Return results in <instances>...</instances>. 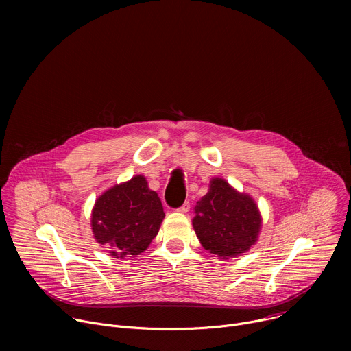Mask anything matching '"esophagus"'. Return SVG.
<instances>
[{"label":"esophagus","mask_w":351,"mask_h":351,"mask_svg":"<svg viewBox=\"0 0 351 351\" xmlns=\"http://www.w3.org/2000/svg\"><path fill=\"white\" fill-rule=\"evenodd\" d=\"M189 210H190V204H189V203H184V204H183L178 211H179V213H182V214H187V213H189Z\"/></svg>","instance_id":"obj_1"}]
</instances>
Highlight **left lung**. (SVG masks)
I'll list each match as a JSON object with an SVG mask.
<instances>
[{
	"label": "left lung",
	"instance_id": "obj_1",
	"mask_svg": "<svg viewBox=\"0 0 351 351\" xmlns=\"http://www.w3.org/2000/svg\"><path fill=\"white\" fill-rule=\"evenodd\" d=\"M191 223L207 252L219 260H230L257 243L263 218L252 195L222 178H213L207 194L194 207Z\"/></svg>",
	"mask_w": 351,
	"mask_h": 351
}]
</instances>
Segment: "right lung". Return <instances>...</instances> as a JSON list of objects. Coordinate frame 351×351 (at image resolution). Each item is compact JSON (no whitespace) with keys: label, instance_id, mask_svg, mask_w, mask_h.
<instances>
[{"label":"right lung","instance_id":"add662e5","mask_svg":"<svg viewBox=\"0 0 351 351\" xmlns=\"http://www.w3.org/2000/svg\"><path fill=\"white\" fill-rule=\"evenodd\" d=\"M164 218L161 198L148 189L145 176L136 175L98 195L91 210V232L110 256L123 260L145 252Z\"/></svg>","mask_w":351,"mask_h":351}]
</instances>
